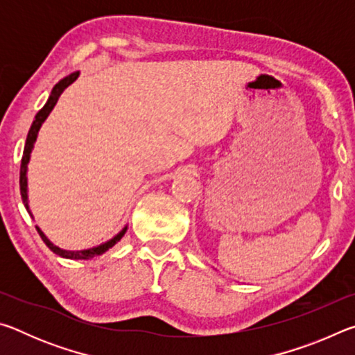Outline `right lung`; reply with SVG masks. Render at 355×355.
Masks as SVG:
<instances>
[{"label": "right lung", "mask_w": 355, "mask_h": 355, "mask_svg": "<svg viewBox=\"0 0 355 355\" xmlns=\"http://www.w3.org/2000/svg\"><path fill=\"white\" fill-rule=\"evenodd\" d=\"M78 76H80V71H73V73H70L69 76L62 78V80L59 81L55 87H53V91L50 94V97H48L45 106L42 107V110L37 114H35L34 122L31 125V128H29L26 144H25V150H23L21 166H20V194H21V200H23V203H25V208L28 209L29 214H31V209H29V202H28V177H26L28 175V163H29V158H31V152L34 148V144H35V141H37L39 130L42 127V123H44L46 120V117L50 116L53 107L56 106L59 97H61V94L70 86L71 83L76 81ZM31 218H33V214H31ZM35 228H37L39 235H40L42 239H44V243L48 245V248H50V250L55 252L56 255L62 257V258H69V260H89V258H94L97 255L105 254V252L110 250L112 245H116L120 241V239L123 238L125 233H127L128 225H125L116 236L110 239V241H106V243L100 244V245H95V248L83 249V250H65V249L58 248V245L53 244L50 239L45 236V233L42 232L37 225H35Z\"/></svg>", "instance_id": "1"}]
</instances>
